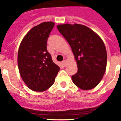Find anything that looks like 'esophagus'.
Wrapping results in <instances>:
<instances>
[{
    "label": "esophagus",
    "mask_w": 121,
    "mask_h": 121,
    "mask_svg": "<svg viewBox=\"0 0 121 121\" xmlns=\"http://www.w3.org/2000/svg\"><path fill=\"white\" fill-rule=\"evenodd\" d=\"M62 64L64 66H65V65H66V60H63V61H62Z\"/></svg>",
    "instance_id": "obj_1"
}]
</instances>
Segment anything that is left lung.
I'll return each instance as SVG.
<instances>
[{"label":"left lung","mask_w":121,"mask_h":121,"mask_svg":"<svg viewBox=\"0 0 121 121\" xmlns=\"http://www.w3.org/2000/svg\"><path fill=\"white\" fill-rule=\"evenodd\" d=\"M59 32L71 46L78 72L72 76L76 86L90 90L97 85L105 73L107 51L103 41L89 27L82 24H59Z\"/></svg>","instance_id":"obj_1"}]
</instances>
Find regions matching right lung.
<instances>
[{"instance_id": "obj_1", "label": "right lung", "mask_w": 121, "mask_h": 121, "mask_svg": "<svg viewBox=\"0 0 121 121\" xmlns=\"http://www.w3.org/2000/svg\"><path fill=\"white\" fill-rule=\"evenodd\" d=\"M55 26L44 22L26 34L19 48L18 68L22 79L31 90L43 92L55 82L60 67L47 50V41Z\"/></svg>"}]
</instances>
